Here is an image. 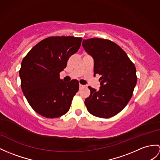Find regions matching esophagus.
<instances>
[{"instance_id": "esophagus-1", "label": "esophagus", "mask_w": 160, "mask_h": 160, "mask_svg": "<svg viewBox=\"0 0 160 160\" xmlns=\"http://www.w3.org/2000/svg\"><path fill=\"white\" fill-rule=\"evenodd\" d=\"M85 86L84 85H81V84H79V88L80 89H81V88H84Z\"/></svg>"}]
</instances>
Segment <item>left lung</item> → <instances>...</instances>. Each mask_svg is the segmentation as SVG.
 I'll use <instances>...</instances> for the list:
<instances>
[{
	"mask_svg": "<svg viewBox=\"0 0 160 160\" xmlns=\"http://www.w3.org/2000/svg\"><path fill=\"white\" fill-rule=\"evenodd\" d=\"M83 48L93 59L94 77L101 76L99 90L89 87L85 100L89 113L98 118L115 116L129 102L137 82L136 68L126 53L109 40L93 38L83 40Z\"/></svg>",
	"mask_w": 160,
	"mask_h": 160,
	"instance_id": "left-lung-1",
	"label": "left lung"
}]
</instances>
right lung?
<instances>
[{
  "mask_svg": "<svg viewBox=\"0 0 160 160\" xmlns=\"http://www.w3.org/2000/svg\"><path fill=\"white\" fill-rule=\"evenodd\" d=\"M82 38L51 37L31 49L19 70L21 88L29 104L47 118H57L68 111L79 90L78 81L60 79L70 56L79 50Z\"/></svg>",
  "mask_w": 160,
  "mask_h": 160,
  "instance_id": "add662e5",
  "label": "right lung"
}]
</instances>
